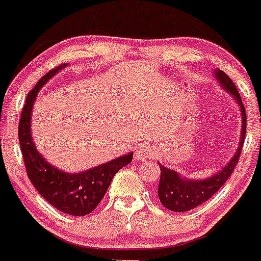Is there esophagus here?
Wrapping results in <instances>:
<instances>
[{
    "label": "esophagus",
    "instance_id": "esophagus-1",
    "mask_svg": "<svg viewBox=\"0 0 261 261\" xmlns=\"http://www.w3.org/2000/svg\"><path fill=\"white\" fill-rule=\"evenodd\" d=\"M136 160H146L154 157V148L147 144H141L136 147Z\"/></svg>",
    "mask_w": 261,
    "mask_h": 261
}]
</instances>
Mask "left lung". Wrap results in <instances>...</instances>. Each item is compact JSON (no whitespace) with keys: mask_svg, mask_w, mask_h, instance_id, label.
<instances>
[{"mask_svg":"<svg viewBox=\"0 0 261 261\" xmlns=\"http://www.w3.org/2000/svg\"><path fill=\"white\" fill-rule=\"evenodd\" d=\"M216 79L218 80L220 87L230 93L234 100L239 105L242 111V134H240V142L238 146L237 152L231 157V160L219 172L214 173L210 178L204 179H190L182 177L176 171L163 167L159 163L161 168V177L159 183V198L161 203L167 210L172 212H187L198 207L213 197L217 192L230 177L231 172L236 168L238 161H239L240 152L243 148V142L245 139V128H247V116H245V108L242 102V98L238 91L236 84L233 83L227 74L223 70L217 69L214 71Z\"/></svg>","mask_w":261,"mask_h":261,"instance_id":"8db88e82","label":"left lung"}]
</instances>
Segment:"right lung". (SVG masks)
<instances>
[{"label": "right lung", "instance_id": "1", "mask_svg": "<svg viewBox=\"0 0 261 261\" xmlns=\"http://www.w3.org/2000/svg\"><path fill=\"white\" fill-rule=\"evenodd\" d=\"M67 64L51 69L28 93L18 125V139L28 178L38 193L54 208L70 216L91 213L107 193L119 170L133 161L134 152L79 173H67L51 166L37 151L31 135V116L37 94L50 78Z\"/></svg>", "mask_w": 261, "mask_h": 261}]
</instances>
